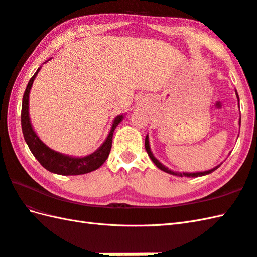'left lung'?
<instances>
[{"instance_id":"8db88e82","label":"left lung","mask_w":257,"mask_h":257,"mask_svg":"<svg viewBox=\"0 0 257 257\" xmlns=\"http://www.w3.org/2000/svg\"><path fill=\"white\" fill-rule=\"evenodd\" d=\"M235 94H236V97H237V100L239 101V98H238V95H237V91L235 90ZM239 125H241V118H239ZM145 148L147 150V152H148V156L150 157V159L152 160V162L155 163V165L160 169V170L165 171L167 173H170V174H173V176H178V177H192V178H196V177H202V176H205V174H210L212 173L213 171H215L217 168H219L221 165L214 167L213 169H211V170H207V171H203V172H193V173H189V172H176L171 170V169L167 168L166 166H163L162 163L157 159V158H155L154 154L151 152V149H150V145H149V137L148 135L146 136V140H145Z\"/></svg>"}]
</instances>
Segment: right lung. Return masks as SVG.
<instances>
[{
	"instance_id": "add662e5",
	"label": "right lung",
	"mask_w": 257,
	"mask_h": 257,
	"mask_svg": "<svg viewBox=\"0 0 257 257\" xmlns=\"http://www.w3.org/2000/svg\"><path fill=\"white\" fill-rule=\"evenodd\" d=\"M40 69L41 67L36 70V73L33 75V77L30 79L23 95V100H22V132H23L24 139L27 146H29L31 152L46 170L56 174H61V176H78V174L88 173L96 170V169L103 165V162L107 160L109 154H110L113 132L114 129L117 128V125L122 121L123 116L121 114V116L114 118L108 137L103 141V144L95 152H92L91 155L81 158L70 157L48 148V147L37 137L36 133L34 132V129H33L31 124L29 113L30 90L32 88L33 81H34L37 73L40 72Z\"/></svg>"
}]
</instances>
